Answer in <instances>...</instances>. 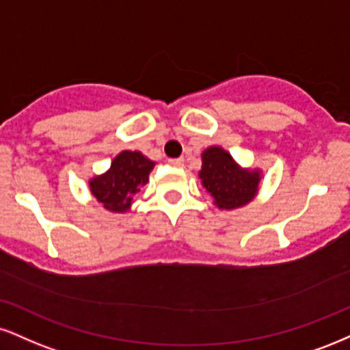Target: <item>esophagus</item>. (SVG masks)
Wrapping results in <instances>:
<instances>
[{"label": "esophagus", "mask_w": 350, "mask_h": 350, "mask_svg": "<svg viewBox=\"0 0 350 350\" xmlns=\"http://www.w3.org/2000/svg\"><path fill=\"white\" fill-rule=\"evenodd\" d=\"M167 163H170L172 167H183L184 166V159L183 158H172Z\"/></svg>", "instance_id": "1"}]
</instances>
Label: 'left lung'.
<instances>
[{
    "instance_id": "obj_1",
    "label": "left lung",
    "mask_w": 350,
    "mask_h": 350,
    "mask_svg": "<svg viewBox=\"0 0 350 350\" xmlns=\"http://www.w3.org/2000/svg\"><path fill=\"white\" fill-rule=\"evenodd\" d=\"M199 178L218 208L234 210L254 199L262 171L241 167L221 146H208L202 151Z\"/></svg>"
}]
</instances>
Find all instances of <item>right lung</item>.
Segmentation results:
<instances>
[{"label": "right lung", "mask_w": 350, "mask_h": 350, "mask_svg": "<svg viewBox=\"0 0 350 350\" xmlns=\"http://www.w3.org/2000/svg\"><path fill=\"white\" fill-rule=\"evenodd\" d=\"M153 167L154 161L140 151L124 150L106 172L90 179V191L109 212L125 213L132 207L135 193L148 183Z\"/></svg>", "instance_id": "right-lung-1"}]
</instances>
